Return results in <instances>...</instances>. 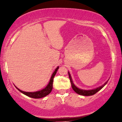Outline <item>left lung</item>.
<instances>
[{"label": "left lung", "mask_w": 122, "mask_h": 122, "mask_svg": "<svg viewBox=\"0 0 122 122\" xmlns=\"http://www.w3.org/2000/svg\"><path fill=\"white\" fill-rule=\"evenodd\" d=\"M68 74H69L70 81H71V87H72L73 89L74 90L75 92H76L77 94L81 95V96H92V95L95 94L96 93H97L98 91H99L101 89H102V88H103V86H104L107 83L108 81H109V80H108V81H107L103 85V86H99V87L97 88H96V89H94L92 90H83V89H79V88H77L76 86H75V85L74 84V83H73V82L72 79H71V74H70L69 71H68Z\"/></svg>", "instance_id": "1"}]
</instances>
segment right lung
I'll list each match as a JSON object with an SVG mask.
<instances>
[{"instance_id": "add662e5", "label": "right lung", "mask_w": 122, "mask_h": 122, "mask_svg": "<svg viewBox=\"0 0 122 122\" xmlns=\"http://www.w3.org/2000/svg\"><path fill=\"white\" fill-rule=\"evenodd\" d=\"M59 69V66H58L57 68H56L55 71L53 72L52 74V76H51V79H50V81L48 84L46 86L44 89H43L42 90L39 91H37V92H24L21 91L19 89H18V88H16L18 91L20 92L21 93H22L23 94H24L25 95H26V96L29 97L33 98H41L43 97H44L46 96H47L51 92V90L53 89V79H54V76H56V71H57L58 69Z\"/></svg>"}]
</instances>
